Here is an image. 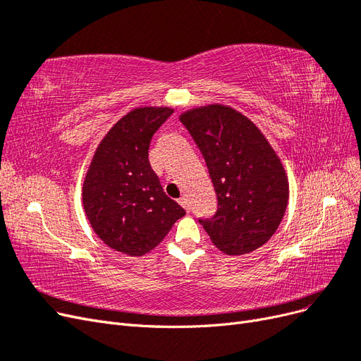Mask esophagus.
I'll return each mask as SVG.
<instances>
[{
  "instance_id": "esophagus-1",
  "label": "esophagus",
  "mask_w": 361,
  "mask_h": 361,
  "mask_svg": "<svg viewBox=\"0 0 361 361\" xmlns=\"http://www.w3.org/2000/svg\"><path fill=\"white\" fill-rule=\"evenodd\" d=\"M179 202V204L183 207V209L185 211H187V212H190V209H191V207H190V200H188V197H187V195H182V197L178 200Z\"/></svg>"
}]
</instances>
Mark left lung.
Here are the masks:
<instances>
[{"mask_svg": "<svg viewBox=\"0 0 361 361\" xmlns=\"http://www.w3.org/2000/svg\"><path fill=\"white\" fill-rule=\"evenodd\" d=\"M200 149L218 199L199 220L216 248L247 255L269 241L286 212L289 182L274 149L248 117L212 104L180 114Z\"/></svg>", "mask_w": 361, "mask_h": 361, "instance_id": "obj_1", "label": "left lung"}]
</instances>
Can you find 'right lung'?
I'll return each instance as SVG.
<instances>
[{
  "label": "right lung",
  "mask_w": 361,
  "mask_h": 361,
  "mask_svg": "<svg viewBox=\"0 0 361 361\" xmlns=\"http://www.w3.org/2000/svg\"><path fill=\"white\" fill-rule=\"evenodd\" d=\"M171 113L169 106L129 111L102 138L85 174V215L94 233L120 253H149L185 215L149 162L150 140Z\"/></svg>",
  "instance_id": "1"
}]
</instances>
